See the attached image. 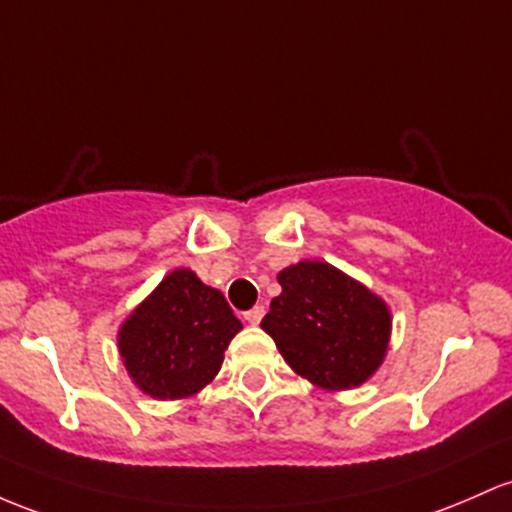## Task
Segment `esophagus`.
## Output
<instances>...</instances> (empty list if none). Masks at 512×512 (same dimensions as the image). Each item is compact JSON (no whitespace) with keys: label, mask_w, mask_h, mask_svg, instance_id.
Instances as JSON below:
<instances>
[{"label":"esophagus","mask_w":512,"mask_h":512,"mask_svg":"<svg viewBox=\"0 0 512 512\" xmlns=\"http://www.w3.org/2000/svg\"><path fill=\"white\" fill-rule=\"evenodd\" d=\"M262 316H265V308L255 306V308H250V311L245 313V320H247V323H250V325H257V323H260V320H262Z\"/></svg>","instance_id":"obj_1"}]
</instances>
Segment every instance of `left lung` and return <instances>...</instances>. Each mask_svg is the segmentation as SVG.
<instances>
[{
	"label": "left lung",
	"mask_w": 512,
	"mask_h": 512,
	"mask_svg": "<svg viewBox=\"0 0 512 512\" xmlns=\"http://www.w3.org/2000/svg\"><path fill=\"white\" fill-rule=\"evenodd\" d=\"M282 294L262 330L284 362L325 391L357 389L384 362L391 311L381 296L323 260H301L277 274Z\"/></svg>",
	"instance_id": "8db88e82"
}]
</instances>
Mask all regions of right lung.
<instances>
[{
    "instance_id": "right-lung-1",
    "label": "right lung",
    "mask_w": 512,
    "mask_h": 512,
    "mask_svg": "<svg viewBox=\"0 0 512 512\" xmlns=\"http://www.w3.org/2000/svg\"><path fill=\"white\" fill-rule=\"evenodd\" d=\"M243 330L226 296L192 269L167 274L119 328V355L145 396L177 401L211 384L230 340Z\"/></svg>"
}]
</instances>
